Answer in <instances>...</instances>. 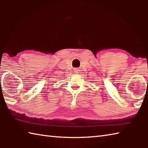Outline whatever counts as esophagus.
Returning a JSON list of instances; mask_svg holds the SVG:
<instances>
[{
    "mask_svg": "<svg viewBox=\"0 0 148 148\" xmlns=\"http://www.w3.org/2000/svg\"><path fill=\"white\" fill-rule=\"evenodd\" d=\"M77 71H78L77 70H76V71H75V72H77Z\"/></svg>",
    "mask_w": 148,
    "mask_h": 148,
    "instance_id": "obj_1",
    "label": "esophagus"
}]
</instances>
